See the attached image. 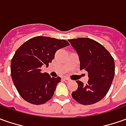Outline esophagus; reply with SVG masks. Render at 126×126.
Masks as SVG:
<instances>
[{"mask_svg": "<svg viewBox=\"0 0 126 126\" xmlns=\"http://www.w3.org/2000/svg\"><path fill=\"white\" fill-rule=\"evenodd\" d=\"M63 81H65V82H69L70 79H69L68 78H66V77H65V78H63Z\"/></svg>", "mask_w": 126, "mask_h": 126, "instance_id": "1", "label": "esophagus"}]
</instances>
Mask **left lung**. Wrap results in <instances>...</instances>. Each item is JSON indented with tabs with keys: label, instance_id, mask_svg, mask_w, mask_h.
<instances>
[{
	"label": "left lung",
	"instance_id": "1",
	"mask_svg": "<svg viewBox=\"0 0 126 126\" xmlns=\"http://www.w3.org/2000/svg\"><path fill=\"white\" fill-rule=\"evenodd\" d=\"M68 41L79 55L80 70L87 71L89 78L86 84L77 81L78 88L72 93V98L84 105L99 102L108 93L114 79V58L101 44L92 39L78 37Z\"/></svg>",
	"mask_w": 126,
	"mask_h": 126
}]
</instances>
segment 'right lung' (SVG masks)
Segmentation results:
<instances>
[{
  "instance_id": "obj_1",
  "label": "right lung",
  "mask_w": 126,
  "mask_h": 126,
  "mask_svg": "<svg viewBox=\"0 0 126 126\" xmlns=\"http://www.w3.org/2000/svg\"><path fill=\"white\" fill-rule=\"evenodd\" d=\"M70 45L65 40L45 36L29 39L16 51L11 61V77L21 97L33 105H42L52 98L61 77L42 73L54 59L56 52Z\"/></svg>"
}]
</instances>
